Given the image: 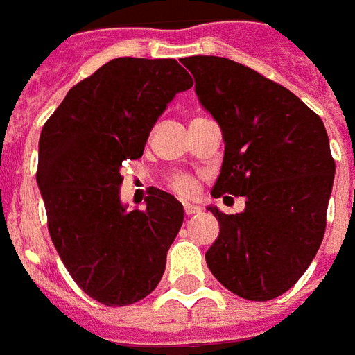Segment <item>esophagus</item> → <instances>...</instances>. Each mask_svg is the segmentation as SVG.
<instances>
[{
  "mask_svg": "<svg viewBox=\"0 0 355 355\" xmlns=\"http://www.w3.org/2000/svg\"><path fill=\"white\" fill-rule=\"evenodd\" d=\"M185 214L187 216H192V214H198V212H201V207L198 205H192V203H185Z\"/></svg>",
  "mask_w": 355,
  "mask_h": 355,
  "instance_id": "34e87169",
  "label": "esophagus"
}]
</instances>
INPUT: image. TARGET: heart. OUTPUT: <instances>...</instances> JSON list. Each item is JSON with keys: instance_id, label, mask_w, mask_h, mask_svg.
I'll return each instance as SVG.
<instances>
[{"instance_id": "1", "label": "heart", "mask_w": 355, "mask_h": 355, "mask_svg": "<svg viewBox=\"0 0 355 355\" xmlns=\"http://www.w3.org/2000/svg\"><path fill=\"white\" fill-rule=\"evenodd\" d=\"M170 187H172L178 194L191 196L192 192L196 191V181L192 180L191 175L175 174L172 175V180H170Z\"/></svg>"}]
</instances>
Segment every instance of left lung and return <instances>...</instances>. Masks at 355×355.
I'll return each instance as SVG.
<instances>
[{"label": "left lung", "instance_id": "1", "mask_svg": "<svg viewBox=\"0 0 355 355\" xmlns=\"http://www.w3.org/2000/svg\"><path fill=\"white\" fill-rule=\"evenodd\" d=\"M200 104L222 130L225 152L211 194L245 198L225 214L205 253L212 275L248 300H271L304 275L324 236L336 163L321 117L299 97L245 65L189 56Z\"/></svg>", "mask_w": 355, "mask_h": 355}]
</instances>
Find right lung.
<instances>
[{"label": "right lung", "instance_id": "obj_1", "mask_svg": "<svg viewBox=\"0 0 355 355\" xmlns=\"http://www.w3.org/2000/svg\"><path fill=\"white\" fill-rule=\"evenodd\" d=\"M192 76L172 58H115L71 87L44 124L40 192L51 240L76 284L106 306L157 288L183 205L154 189L146 209L121 201V168L143 155L148 135Z\"/></svg>", "mask_w": 355, "mask_h": 355}]
</instances>
